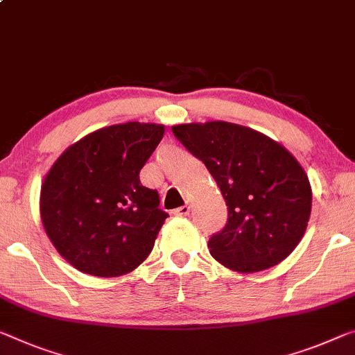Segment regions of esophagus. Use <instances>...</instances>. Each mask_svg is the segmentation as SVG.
Here are the masks:
<instances>
[{
  "mask_svg": "<svg viewBox=\"0 0 355 355\" xmlns=\"http://www.w3.org/2000/svg\"><path fill=\"white\" fill-rule=\"evenodd\" d=\"M189 212H190V206L184 205V206H181V208H178L176 211H174V214H176V216H189Z\"/></svg>",
  "mask_w": 355,
  "mask_h": 355,
  "instance_id": "obj_1",
  "label": "esophagus"
}]
</instances>
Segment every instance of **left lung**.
<instances>
[{
    "label": "left lung",
    "instance_id": "1",
    "mask_svg": "<svg viewBox=\"0 0 355 355\" xmlns=\"http://www.w3.org/2000/svg\"><path fill=\"white\" fill-rule=\"evenodd\" d=\"M171 130L205 163L228 206L225 227L209 238L212 257L239 272L266 270L288 257L302 241L313 203L295 157L268 136L230 122Z\"/></svg>",
    "mask_w": 355,
    "mask_h": 355
}]
</instances>
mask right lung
I'll list each match as a JSON object with an SVG mask.
<instances>
[{
  "instance_id": "1",
  "label": "right lung",
  "mask_w": 355,
  "mask_h": 355,
  "mask_svg": "<svg viewBox=\"0 0 355 355\" xmlns=\"http://www.w3.org/2000/svg\"><path fill=\"white\" fill-rule=\"evenodd\" d=\"M163 133L159 123L111 125L69 146L52 165L41 187L42 225L76 270L116 277L150 254L168 214L139 171Z\"/></svg>"
}]
</instances>
